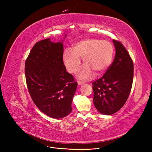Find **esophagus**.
<instances>
[{"label": "esophagus", "mask_w": 152, "mask_h": 152, "mask_svg": "<svg viewBox=\"0 0 152 152\" xmlns=\"http://www.w3.org/2000/svg\"><path fill=\"white\" fill-rule=\"evenodd\" d=\"M77 84H78V85H82L84 84V82L81 81H77Z\"/></svg>", "instance_id": "1"}]
</instances>
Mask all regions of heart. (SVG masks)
<instances>
[{"label": "heart", "mask_w": 152, "mask_h": 152, "mask_svg": "<svg viewBox=\"0 0 152 152\" xmlns=\"http://www.w3.org/2000/svg\"><path fill=\"white\" fill-rule=\"evenodd\" d=\"M114 56V47L106 40L87 38L75 43L70 49L64 50L62 60L67 71L75 73L81 65L80 58H83L85 66L77 72V77L89 80L94 76L102 74L110 66Z\"/></svg>", "instance_id": "b5f03b06"}]
</instances>
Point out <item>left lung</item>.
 <instances>
[{"label": "left lung", "mask_w": 152, "mask_h": 152, "mask_svg": "<svg viewBox=\"0 0 152 152\" xmlns=\"http://www.w3.org/2000/svg\"><path fill=\"white\" fill-rule=\"evenodd\" d=\"M114 61L102 77L93 82L94 104L101 114L112 115L128 100L133 81V62L122 44L115 40Z\"/></svg>", "instance_id": "obj_1"}]
</instances>
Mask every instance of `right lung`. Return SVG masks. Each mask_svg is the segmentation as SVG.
I'll list each match as a JSON object with an SVG mask.
<instances>
[{
	"instance_id": "add662e5",
	"label": "right lung",
	"mask_w": 152,
	"mask_h": 152,
	"mask_svg": "<svg viewBox=\"0 0 152 152\" xmlns=\"http://www.w3.org/2000/svg\"><path fill=\"white\" fill-rule=\"evenodd\" d=\"M63 52L62 41L54 43L47 38L35 44L25 62L26 84L33 102L44 114L55 119L71 113L77 86L66 71Z\"/></svg>"
}]
</instances>
